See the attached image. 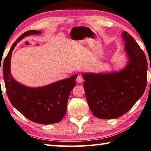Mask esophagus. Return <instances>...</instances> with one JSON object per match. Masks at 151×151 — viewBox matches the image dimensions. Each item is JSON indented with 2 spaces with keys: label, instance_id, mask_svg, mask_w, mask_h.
Masks as SVG:
<instances>
[{
  "label": "esophagus",
  "instance_id": "esophagus-1",
  "mask_svg": "<svg viewBox=\"0 0 151 151\" xmlns=\"http://www.w3.org/2000/svg\"><path fill=\"white\" fill-rule=\"evenodd\" d=\"M83 78L81 76V75H78L77 77H76V82L77 83H82L83 82Z\"/></svg>",
  "mask_w": 151,
  "mask_h": 151
}]
</instances>
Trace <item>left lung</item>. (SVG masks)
<instances>
[{
    "mask_svg": "<svg viewBox=\"0 0 151 151\" xmlns=\"http://www.w3.org/2000/svg\"><path fill=\"white\" fill-rule=\"evenodd\" d=\"M127 56L126 66L118 71L84 73L83 87L91 111L100 119H115L128 111L144 93L147 61L133 37L122 33Z\"/></svg>",
    "mask_w": 151,
    "mask_h": 151,
    "instance_id": "left-lung-1",
    "label": "left lung"
}]
</instances>
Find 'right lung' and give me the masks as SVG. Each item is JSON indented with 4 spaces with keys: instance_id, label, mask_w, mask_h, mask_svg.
<instances>
[{
    "instance_id": "add662e5",
    "label": "right lung",
    "mask_w": 151,
    "mask_h": 151,
    "mask_svg": "<svg viewBox=\"0 0 151 151\" xmlns=\"http://www.w3.org/2000/svg\"><path fill=\"white\" fill-rule=\"evenodd\" d=\"M41 33L30 30L19 37L4 59L2 73L7 96L14 107L33 122L52 124L60 122L65 116L69 95L75 87L77 75L42 87H30L17 81L11 71L12 52L17 43L29 35Z\"/></svg>"
}]
</instances>
